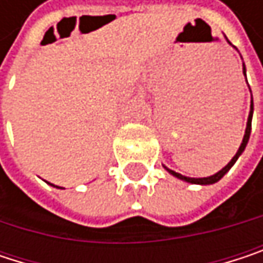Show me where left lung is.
<instances>
[{"instance_id": "8db88e82", "label": "left lung", "mask_w": 263, "mask_h": 263, "mask_svg": "<svg viewBox=\"0 0 263 263\" xmlns=\"http://www.w3.org/2000/svg\"><path fill=\"white\" fill-rule=\"evenodd\" d=\"M243 74H245V65H243ZM251 119H253V100H251V109H250V116H248V122H247V129H245V135H243V140H242V143H240V146H239V149H237L236 155L232 158V161L222 169V171H219L218 174H215V175H212V177H207V178H190V177H184L181 174H178V172H175V171H171V169H167L166 167V171L169 172V174H172L174 177H177V178H180V180H184V181H187V183H192V184H213L216 183V181H219L230 169H232V166L236 163V160L239 158V155L243 152V149H245V146H247V143H248V138H250V132H251Z\"/></svg>"}]
</instances>
